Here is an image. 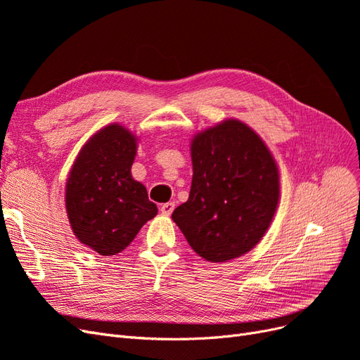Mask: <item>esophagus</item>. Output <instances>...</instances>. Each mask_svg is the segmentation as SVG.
Wrapping results in <instances>:
<instances>
[{
    "label": "esophagus",
    "mask_w": 360,
    "mask_h": 360,
    "mask_svg": "<svg viewBox=\"0 0 360 360\" xmlns=\"http://www.w3.org/2000/svg\"><path fill=\"white\" fill-rule=\"evenodd\" d=\"M174 207H176V204H174V202H165V204L160 205V212H162L163 214L169 216V214L174 212Z\"/></svg>",
    "instance_id": "1"
}]
</instances>
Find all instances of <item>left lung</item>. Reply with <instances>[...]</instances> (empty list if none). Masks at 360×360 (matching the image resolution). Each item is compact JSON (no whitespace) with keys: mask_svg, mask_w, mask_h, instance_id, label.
I'll use <instances>...</instances> for the list:
<instances>
[{"mask_svg":"<svg viewBox=\"0 0 360 360\" xmlns=\"http://www.w3.org/2000/svg\"><path fill=\"white\" fill-rule=\"evenodd\" d=\"M192 186L172 212L191 248L226 263L249 252L267 231L279 201V172L270 150L236 118L195 135Z\"/></svg>","mask_w":360,"mask_h":360,"instance_id":"8db88e82","label":"left lung"}]
</instances>
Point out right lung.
Returning a JSON list of instances; mask_svg holds the SVG:
<instances>
[{"instance_id": "right-lung-1", "label": "right lung", "mask_w": 360, "mask_h": 360, "mask_svg": "<svg viewBox=\"0 0 360 360\" xmlns=\"http://www.w3.org/2000/svg\"><path fill=\"white\" fill-rule=\"evenodd\" d=\"M136 141L123 126H105L81 148L66 183L73 234L105 257L122 252L141 226L158 214L146 186L130 172Z\"/></svg>"}]
</instances>
